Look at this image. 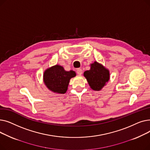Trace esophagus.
I'll return each mask as SVG.
<instances>
[{
  "mask_svg": "<svg viewBox=\"0 0 150 150\" xmlns=\"http://www.w3.org/2000/svg\"><path fill=\"white\" fill-rule=\"evenodd\" d=\"M76 72H77V74H78V75H81L82 74H83V70H82V69H77V70H76Z\"/></svg>",
  "mask_w": 150,
  "mask_h": 150,
  "instance_id": "obj_1",
  "label": "esophagus"
}]
</instances>
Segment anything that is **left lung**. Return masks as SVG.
Listing matches in <instances>:
<instances>
[{"instance_id": "1", "label": "left lung", "mask_w": 150, "mask_h": 150, "mask_svg": "<svg viewBox=\"0 0 150 150\" xmlns=\"http://www.w3.org/2000/svg\"><path fill=\"white\" fill-rule=\"evenodd\" d=\"M84 76L87 80L90 87L94 91H100L110 77L109 71L103 65L95 61L91 64V69L84 72Z\"/></svg>"}]
</instances>
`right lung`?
Wrapping results in <instances>:
<instances>
[{
  "label": "right lung",
  "instance_id": "right-lung-1",
  "mask_svg": "<svg viewBox=\"0 0 150 150\" xmlns=\"http://www.w3.org/2000/svg\"><path fill=\"white\" fill-rule=\"evenodd\" d=\"M76 76L73 70L66 71L64 67L55 65L46 69L43 75L44 82L47 88L58 93H65L71 78Z\"/></svg>",
  "mask_w": 150,
  "mask_h": 150
}]
</instances>
